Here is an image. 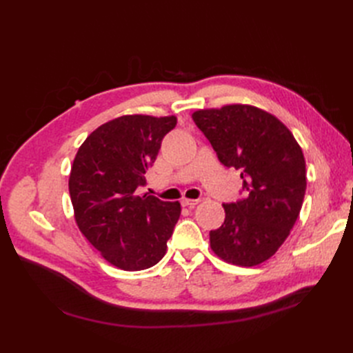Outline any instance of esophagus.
Returning <instances> with one entry per match:
<instances>
[{
	"mask_svg": "<svg viewBox=\"0 0 353 353\" xmlns=\"http://www.w3.org/2000/svg\"><path fill=\"white\" fill-rule=\"evenodd\" d=\"M199 203H200L199 199H183V201H181V205L187 206V208H194L196 205H199Z\"/></svg>",
	"mask_w": 353,
	"mask_h": 353,
	"instance_id": "esophagus-1",
	"label": "esophagus"
}]
</instances>
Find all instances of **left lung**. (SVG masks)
<instances>
[{
	"mask_svg": "<svg viewBox=\"0 0 353 353\" xmlns=\"http://www.w3.org/2000/svg\"><path fill=\"white\" fill-rule=\"evenodd\" d=\"M219 162L241 170L243 199L223 205L225 221L210 231V249L237 266L270 259L290 234L306 191V166L290 130L249 104L193 113Z\"/></svg>",
	"mask_w": 353,
	"mask_h": 353,
	"instance_id": "left-lung-1",
	"label": "left lung"
}]
</instances>
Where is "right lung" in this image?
I'll return each instance as SVG.
<instances>
[{"label":"right lung","mask_w":353,"mask_h":353,"mask_svg":"<svg viewBox=\"0 0 353 353\" xmlns=\"http://www.w3.org/2000/svg\"><path fill=\"white\" fill-rule=\"evenodd\" d=\"M175 125V116L116 117L92 131L74 156L69 176L74 221L85 239L119 270L156 265L179 219V201L135 193Z\"/></svg>","instance_id":"1"}]
</instances>
